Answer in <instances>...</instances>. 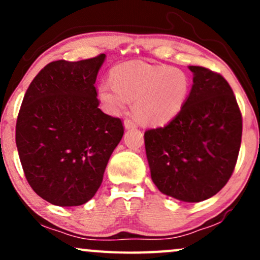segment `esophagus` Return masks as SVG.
I'll use <instances>...</instances> for the list:
<instances>
[{
	"mask_svg": "<svg viewBox=\"0 0 260 260\" xmlns=\"http://www.w3.org/2000/svg\"><path fill=\"white\" fill-rule=\"evenodd\" d=\"M124 128H126V129H131V128H137V124L134 123V122L131 120V118H126V120H124Z\"/></svg>",
	"mask_w": 260,
	"mask_h": 260,
	"instance_id": "34e87169",
	"label": "esophagus"
}]
</instances>
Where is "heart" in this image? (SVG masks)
Masks as SVG:
<instances>
[{
    "label": "heart",
    "instance_id": "heart-1",
    "mask_svg": "<svg viewBox=\"0 0 260 260\" xmlns=\"http://www.w3.org/2000/svg\"><path fill=\"white\" fill-rule=\"evenodd\" d=\"M110 80L98 89L104 109L117 115L134 100V115L147 126H161L175 118L186 104L190 86L189 78L180 68L142 61L115 66Z\"/></svg>",
    "mask_w": 260,
    "mask_h": 260
}]
</instances>
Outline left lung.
<instances>
[{
  "instance_id": "obj_1",
  "label": "left lung",
  "mask_w": 260,
  "mask_h": 260,
  "mask_svg": "<svg viewBox=\"0 0 260 260\" xmlns=\"http://www.w3.org/2000/svg\"><path fill=\"white\" fill-rule=\"evenodd\" d=\"M193 85L181 112L144 133L151 180L164 194L197 203L215 196L234 172L242 115L220 73L189 66Z\"/></svg>"
}]
</instances>
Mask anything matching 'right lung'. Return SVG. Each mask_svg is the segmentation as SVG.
I'll use <instances>...</instances> for the list:
<instances>
[{"label":"right lung","instance_id":"obj_1","mask_svg":"<svg viewBox=\"0 0 260 260\" xmlns=\"http://www.w3.org/2000/svg\"><path fill=\"white\" fill-rule=\"evenodd\" d=\"M46 64L26 90L16 124L25 178L39 197L58 207L90 201L123 136L117 117L99 109L95 88L105 59Z\"/></svg>","mask_w":260,"mask_h":260}]
</instances>
